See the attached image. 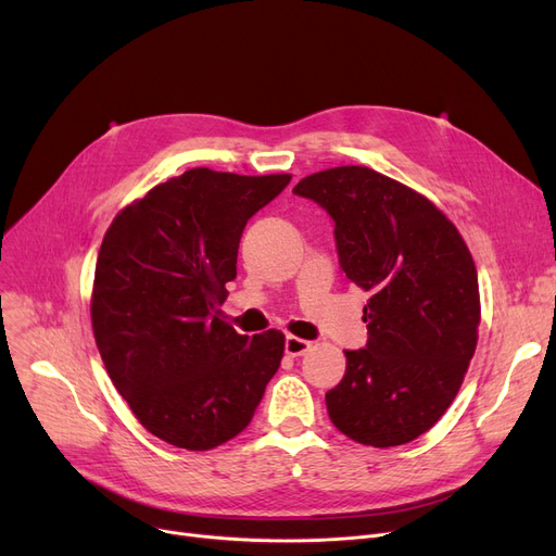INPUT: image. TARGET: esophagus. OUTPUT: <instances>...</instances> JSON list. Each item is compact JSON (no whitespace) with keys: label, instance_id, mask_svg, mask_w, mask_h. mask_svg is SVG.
Wrapping results in <instances>:
<instances>
[{"label":"esophagus","instance_id":"1","mask_svg":"<svg viewBox=\"0 0 556 556\" xmlns=\"http://www.w3.org/2000/svg\"><path fill=\"white\" fill-rule=\"evenodd\" d=\"M283 349H286V354L288 356H304L308 349H311V342L308 340H302V338H295V336H288L286 338V344H283Z\"/></svg>","mask_w":556,"mask_h":556}]
</instances>
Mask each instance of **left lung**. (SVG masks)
Masks as SVG:
<instances>
[{
	"label": "left lung",
	"mask_w": 556,
	"mask_h": 556,
	"mask_svg": "<svg viewBox=\"0 0 556 556\" xmlns=\"http://www.w3.org/2000/svg\"><path fill=\"white\" fill-rule=\"evenodd\" d=\"M293 193L333 218L340 268L369 293L367 344L344 352L329 417L365 446L413 442L448 410L476 354L471 252L428 198L367 166L313 173Z\"/></svg>",
	"instance_id": "obj_1"
}]
</instances>
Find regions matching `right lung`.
<instances>
[{"instance_id": "right-lung-1", "label": "right lung", "mask_w": 556, "mask_h": 556, "mask_svg": "<svg viewBox=\"0 0 556 556\" xmlns=\"http://www.w3.org/2000/svg\"><path fill=\"white\" fill-rule=\"evenodd\" d=\"M290 175L191 168L116 214L94 273L99 354L139 424L166 444L210 451L254 417L283 333L241 336L218 317L248 220Z\"/></svg>"}]
</instances>
